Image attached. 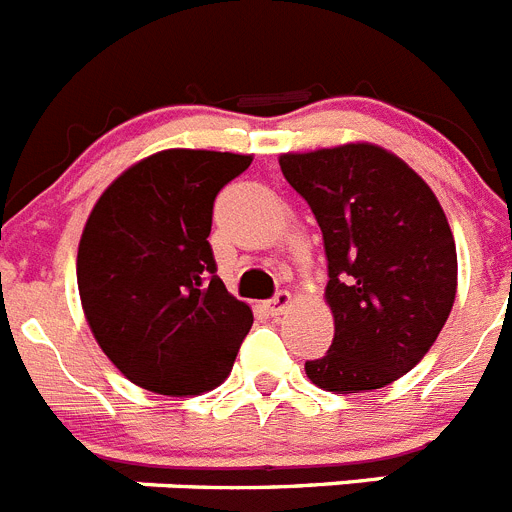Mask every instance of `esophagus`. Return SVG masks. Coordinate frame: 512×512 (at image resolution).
Masks as SVG:
<instances>
[{
    "mask_svg": "<svg viewBox=\"0 0 512 512\" xmlns=\"http://www.w3.org/2000/svg\"><path fill=\"white\" fill-rule=\"evenodd\" d=\"M291 304H293L291 293H288V291H278L273 296V299L268 301V309H270V314H283V311H286Z\"/></svg>",
    "mask_w": 512,
    "mask_h": 512,
    "instance_id": "esophagus-1",
    "label": "esophagus"
}]
</instances>
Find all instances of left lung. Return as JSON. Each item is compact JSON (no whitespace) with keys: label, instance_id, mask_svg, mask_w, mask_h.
I'll list each match as a JSON object with an SVG mask.
<instances>
[{"label":"left lung","instance_id":"obj_1","mask_svg":"<svg viewBox=\"0 0 512 512\" xmlns=\"http://www.w3.org/2000/svg\"><path fill=\"white\" fill-rule=\"evenodd\" d=\"M322 229L335 317L311 384L361 394L402 379L441 335L456 299V242L441 203L410 164L355 141L278 157Z\"/></svg>","mask_w":512,"mask_h":512}]
</instances>
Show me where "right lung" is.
<instances>
[{
  "instance_id": "right-lung-1",
  "label": "right lung",
  "mask_w": 512,
  "mask_h": 512,
  "mask_svg": "<svg viewBox=\"0 0 512 512\" xmlns=\"http://www.w3.org/2000/svg\"><path fill=\"white\" fill-rule=\"evenodd\" d=\"M252 154L164 149L97 198L77 252L84 319L102 353L141 389L203 394L231 373L252 309L216 278L213 201Z\"/></svg>"
}]
</instances>
